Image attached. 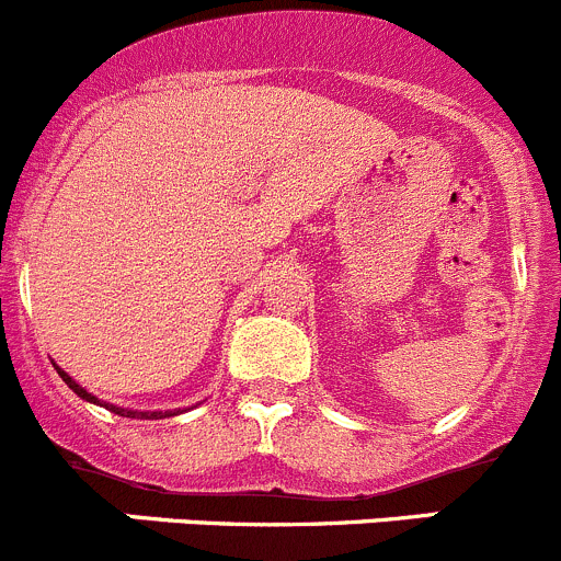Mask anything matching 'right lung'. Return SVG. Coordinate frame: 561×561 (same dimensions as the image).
I'll return each instance as SVG.
<instances>
[{
  "label": "right lung",
  "mask_w": 561,
  "mask_h": 561,
  "mask_svg": "<svg viewBox=\"0 0 561 561\" xmlns=\"http://www.w3.org/2000/svg\"><path fill=\"white\" fill-rule=\"evenodd\" d=\"M54 368H57V374H59V376H62V381H65V385H68V387H70V390H73V392H76V396H79V398H84V401H90V403H100V407H105V409H108V412L119 414V417L163 420V417H174V414H176V409H174V412H133V409H122V407H114V403H103V401H98V398H94V396H92V392H87V390H84V387H81V385H79V381H76V379H70V376H68V374H65V370H62V368H59V365H54Z\"/></svg>",
  "instance_id": "add662e5"
}]
</instances>
